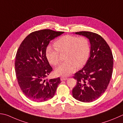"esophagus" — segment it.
<instances>
[{
	"mask_svg": "<svg viewBox=\"0 0 123 123\" xmlns=\"http://www.w3.org/2000/svg\"><path fill=\"white\" fill-rule=\"evenodd\" d=\"M60 79H61V81H66V80H67L68 79L67 77H61V78H60Z\"/></svg>",
	"mask_w": 123,
	"mask_h": 123,
	"instance_id": "34e87169",
	"label": "esophagus"
}]
</instances>
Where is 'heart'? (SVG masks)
Wrapping results in <instances>:
<instances>
[{
    "label": "heart",
    "mask_w": 123,
    "mask_h": 123,
    "mask_svg": "<svg viewBox=\"0 0 123 123\" xmlns=\"http://www.w3.org/2000/svg\"><path fill=\"white\" fill-rule=\"evenodd\" d=\"M54 47L48 46L46 49V56L52 65L60 62V53L66 52V61L55 68L56 74L66 76L74 71L76 67H81L86 63L90 52V44L85 37L66 35L56 41Z\"/></svg>",
    "instance_id": "1"
}]
</instances>
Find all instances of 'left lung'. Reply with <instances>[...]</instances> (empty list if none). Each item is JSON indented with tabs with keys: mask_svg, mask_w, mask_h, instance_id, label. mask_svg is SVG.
Listing matches in <instances>:
<instances>
[{
	"mask_svg": "<svg viewBox=\"0 0 123 123\" xmlns=\"http://www.w3.org/2000/svg\"><path fill=\"white\" fill-rule=\"evenodd\" d=\"M75 34L89 39L90 52L84 67L74 76L77 84L73 89V96L79 101L91 102L103 94L110 83L113 65L112 53L99 35L86 31Z\"/></svg>",
	"mask_w": 123,
	"mask_h": 123,
	"instance_id": "obj_1",
	"label": "left lung"
}]
</instances>
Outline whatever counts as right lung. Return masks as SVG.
<instances>
[{
    "mask_svg": "<svg viewBox=\"0 0 123 123\" xmlns=\"http://www.w3.org/2000/svg\"><path fill=\"white\" fill-rule=\"evenodd\" d=\"M63 33L50 30L35 31L20 45L15 56V74L21 90L31 100L40 102L52 98L61 83L60 77L45 79L53 70L46 49L51 40Z\"/></svg>",
    "mask_w": 123,
    "mask_h": 123,
    "instance_id": "1",
    "label": "right lung"
}]
</instances>
